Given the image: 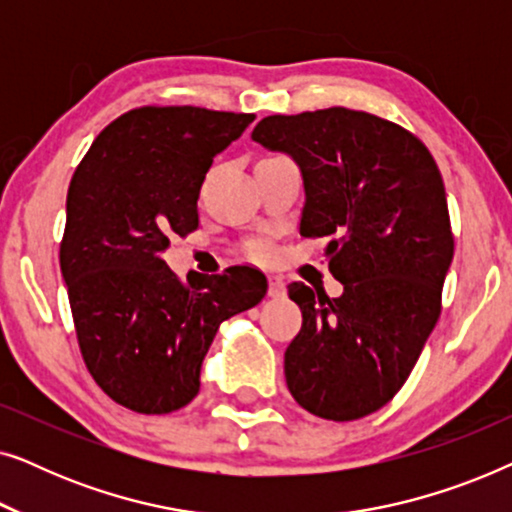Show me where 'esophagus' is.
Wrapping results in <instances>:
<instances>
[{"mask_svg": "<svg viewBox=\"0 0 512 512\" xmlns=\"http://www.w3.org/2000/svg\"><path fill=\"white\" fill-rule=\"evenodd\" d=\"M268 296L270 298H284L286 296V284L279 275H268Z\"/></svg>", "mask_w": 512, "mask_h": 512, "instance_id": "34e87169", "label": "esophagus"}]
</instances>
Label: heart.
I'll list each match as a JSON object with an SVG mask.
<instances>
[{"mask_svg": "<svg viewBox=\"0 0 512 512\" xmlns=\"http://www.w3.org/2000/svg\"><path fill=\"white\" fill-rule=\"evenodd\" d=\"M251 254H254L256 258H265V256H268V254H270V249H268V247H265V244H256V247H254V249H251Z\"/></svg>", "mask_w": 512, "mask_h": 512, "instance_id": "1", "label": "heart"}]
</instances>
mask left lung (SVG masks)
Here are the masks:
<instances>
[{
	"mask_svg": "<svg viewBox=\"0 0 512 512\" xmlns=\"http://www.w3.org/2000/svg\"><path fill=\"white\" fill-rule=\"evenodd\" d=\"M251 139L298 165L300 235L331 237L342 284L338 298L289 286L303 328L286 347V384L312 415L366 417L403 387L440 317L454 240L436 160L401 125L345 107L268 116Z\"/></svg>",
	"mask_w": 512,
	"mask_h": 512,
	"instance_id": "1",
	"label": "left lung"
}]
</instances>
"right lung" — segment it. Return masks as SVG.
I'll return each instance as SVG.
<instances>
[{
  "label": "right lung",
  "mask_w": 512,
  "mask_h": 512,
  "mask_svg": "<svg viewBox=\"0 0 512 512\" xmlns=\"http://www.w3.org/2000/svg\"><path fill=\"white\" fill-rule=\"evenodd\" d=\"M254 118L132 109L97 135L69 184L60 270L83 361L104 394L142 415L191 403L219 326L268 291L247 265L184 284L163 261L170 237L198 228L214 156Z\"/></svg>",
  "instance_id": "right-lung-1"
}]
</instances>
